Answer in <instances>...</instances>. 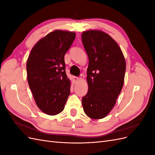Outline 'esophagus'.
Segmentation results:
<instances>
[{
  "label": "esophagus",
  "mask_w": 155,
  "mask_h": 155,
  "mask_svg": "<svg viewBox=\"0 0 155 155\" xmlns=\"http://www.w3.org/2000/svg\"><path fill=\"white\" fill-rule=\"evenodd\" d=\"M79 80V78H78V77H74V81L75 83L78 82Z\"/></svg>",
  "instance_id": "obj_1"
}]
</instances>
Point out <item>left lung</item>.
I'll return each mask as SVG.
<instances>
[{"label": "left lung", "instance_id": "obj_1", "mask_svg": "<svg viewBox=\"0 0 155 155\" xmlns=\"http://www.w3.org/2000/svg\"><path fill=\"white\" fill-rule=\"evenodd\" d=\"M81 39L88 58V91L82 98L83 110L89 118L101 119L113 109L122 89L125 59L118 43L104 31H85Z\"/></svg>", "mask_w": 155, "mask_h": 155}]
</instances>
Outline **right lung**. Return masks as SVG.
<instances>
[{
    "mask_svg": "<svg viewBox=\"0 0 155 155\" xmlns=\"http://www.w3.org/2000/svg\"><path fill=\"white\" fill-rule=\"evenodd\" d=\"M76 33L56 30L41 39L27 60V79L37 106L44 113L61 112L70 93L64 57Z\"/></svg>",
    "mask_w": 155,
    "mask_h": 155,
    "instance_id": "right-lung-1",
    "label": "right lung"
}]
</instances>
